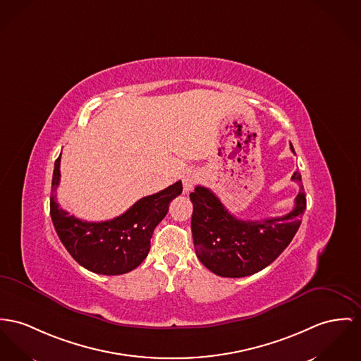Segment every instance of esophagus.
<instances>
[{
    "label": "esophagus",
    "instance_id": "1",
    "mask_svg": "<svg viewBox=\"0 0 361 361\" xmlns=\"http://www.w3.org/2000/svg\"><path fill=\"white\" fill-rule=\"evenodd\" d=\"M200 180V173L197 171H188L185 175H183V192H192L194 185Z\"/></svg>",
    "mask_w": 361,
    "mask_h": 361
}]
</instances>
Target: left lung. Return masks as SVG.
Returning a JSON list of instances; mask_svg holds the SVG:
<instances>
[{"instance_id": "8db88e82", "label": "left lung", "mask_w": 361, "mask_h": 361, "mask_svg": "<svg viewBox=\"0 0 361 361\" xmlns=\"http://www.w3.org/2000/svg\"><path fill=\"white\" fill-rule=\"evenodd\" d=\"M290 149L294 153L291 144ZM291 180L301 182L300 172L295 171ZM190 200L195 255L209 271L224 278L249 276L271 264L295 235L307 208L302 185L291 212L260 221L237 219L204 186H197Z\"/></svg>"}]
</instances>
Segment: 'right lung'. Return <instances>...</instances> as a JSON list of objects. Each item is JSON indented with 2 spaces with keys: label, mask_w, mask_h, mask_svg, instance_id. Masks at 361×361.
Masks as SVG:
<instances>
[{
  "label": "right lung",
  "mask_w": 361,
  "mask_h": 361,
  "mask_svg": "<svg viewBox=\"0 0 361 361\" xmlns=\"http://www.w3.org/2000/svg\"><path fill=\"white\" fill-rule=\"evenodd\" d=\"M60 159L54 161L50 217L61 243L78 264L101 275H121L146 259L156 226L166 217L169 202L178 197L182 182L138 200L121 216L106 221H85L70 215L56 201L60 183Z\"/></svg>",
  "instance_id": "obj_1"
}]
</instances>
